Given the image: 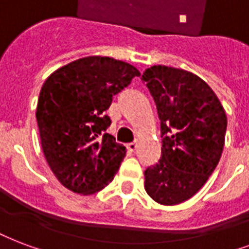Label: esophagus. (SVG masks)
Masks as SVG:
<instances>
[{
  "instance_id": "esophagus-1",
  "label": "esophagus",
  "mask_w": 249,
  "mask_h": 249,
  "mask_svg": "<svg viewBox=\"0 0 249 249\" xmlns=\"http://www.w3.org/2000/svg\"><path fill=\"white\" fill-rule=\"evenodd\" d=\"M136 147H138V143H128V144H127V149H128L130 152H134L136 149Z\"/></svg>"
}]
</instances>
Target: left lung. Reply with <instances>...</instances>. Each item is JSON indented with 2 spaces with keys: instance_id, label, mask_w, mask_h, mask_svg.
Returning a JSON list of instances; mask_svg holds the SVG:
<instances>
[{
  "instance_id": "1",
  "label": "left lung",
  "mask_w": 249,
  "mask_h": 249,
  "mask_svg": "<svg viewBox=\"0 0 249 249\" xmlns=\"http://www.w3.org/2000/svg\"><path fill=\"white\" fill-rule=\"evenodd\" d=\"M143 80L164 138L160 160L144 172V188L155 202L173 206L193 197L218 165L227 115L214 90L192 72L153 65Z\"/></svg>"
}]
</instances>
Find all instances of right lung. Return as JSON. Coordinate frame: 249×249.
<instances>
[{"label":"right lung","mask_w":249,"mask_h":249,"mask_svg":"<svg viewBox=\"0 0 249 249\" xmlns=\"http://www.w3.org/2000/svg\"><path fill=\"white\" fill-rule=\"evenodd\" d=\"M140 72L107 56L63 65L43 84L36 106L39 136L48 167L63 186L90 196L113 181L126 148L106 134L113 97Z\"/></svg>","instance_id":"1"}]
</instances>
